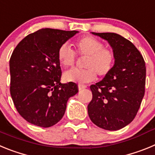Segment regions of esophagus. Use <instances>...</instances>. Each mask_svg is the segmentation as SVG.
Masks as SVG:
<instances>
[{"mask_svg": "<svg viewBox=\"0 0 155 155\" xmlns=\"http://www.w3.org/2000/svg\"><path fill=\"white\" fill-rule=\"evenodd\" d=\"M86 87H87V86L84 85V84H78V90H79V91H82V90L84 89V88H86Z\"/></svg>", "mask_w": 155, "mask_h": 155, "instance_id": "34e87169", "label": "esophagus"}]
</instances>
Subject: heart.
Returning a JSON list of instances; mask_svg holds the SVG:
<instances>
[{"label": "heart", "instance_id": "1", "mask_svg": "<svg viewBox=\"0 0 155 155\" xmlns=\"http://www.w3.org/2000/svg\"><path fill=\"white\" fill-rule=\"evenodd\" d=\"M77 54L87 57L86 70L73 69L64 74L67 82L78 84L89 83L96 79L97 74L104 78L112 72L116 62V55L111 49L104 47L101 41L91 36H84L74 43ZM59 62L64 68H73L76 64L77 57L68 43L61 45L57 52Z\"/></svg>", "mask_w": 155, "mask_h": 155}]
</instances>
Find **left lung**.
I'll list each match as a JSON object with an SVG mask.
<instances>
[{"label": "left lung", "mask_w": 155, "mask_h": 155, "mask_svg": "<svg viewBox=\"0 0 155 155\" xmlns=\"http://www.w3.org/2000/svg\"><path fill=\"white\" fill-rule=\"evenodd\" d=\"M108 41L116 55L109 75L90 88L92 99L87 113L93 124L118 130L135 118L144 95L146 67L143 57L130 41L113 32H91Z\"/></svg>", "instance_id": "8db88e82"}]
</instances>
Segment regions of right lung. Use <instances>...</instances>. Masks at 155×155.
<instances>
[{
  "label": "right lung",
  "instance_id": "1",
  "mask_svg": "<svg viewBox=\"0 0 155 155\" xmlns=\"http://www.w3.org/2000/svg\"><path fill=\"white\" fill-rule=\"evenodd\" d=\"M78 31L42 28L25 37L11 57L10 92L25 120L50 127L63 118L67 102L78 92L74 82L61 84L57 52Z\"/></svg>",
  "mask_w": 155,
  "mask_h": 155
}]
</instances>
